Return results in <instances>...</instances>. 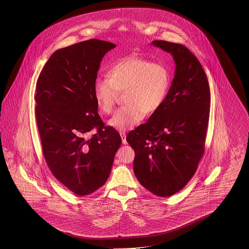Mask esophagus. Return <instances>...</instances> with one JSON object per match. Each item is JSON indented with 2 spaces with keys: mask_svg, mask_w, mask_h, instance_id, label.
Listing matches in <instances>:
<instances>
[{
  "mask_svg": "<svg viewBox=\"0 0 249 249\" xmlns=\"http://www.w3.org/2000/svg\"><path fill=\"white\" fill-rule=\"evenodd\" d=\"M120 136L122 138L123 144H126V135L124 132H120Z\"/></svg>",
  "mask_w": 249,
  "mask_h": 249,
  "instance_id": "obj_1",
  "label": "esophagus"
}]
</instances>
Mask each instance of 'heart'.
<instances>
[{"label":"heart","instance_id":"heart-1","mask_svg":"<svg viewBox=\"0 0 249 249\" xmlns=\"http://www.w3.org/2000/svg\"><path fill=\"white\" fill-rule=\"evenodd\" d=\"M168 69L139 56H128L114 64L107 71V79L98 78L93 85V95L101 110L111 113L118 91H125L126 106L119 108L108 125L117 131L135 126L146 114H152L162 106L169 90Z\"/></svg>","mask_w":249,"mask_h":249}]
</instances>
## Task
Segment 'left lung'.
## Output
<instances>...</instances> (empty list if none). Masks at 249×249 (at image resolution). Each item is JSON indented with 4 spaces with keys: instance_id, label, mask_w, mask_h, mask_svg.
<instances>
[{
    "instance_id": "8db88e82",
    "label": "left lung",
    "mask_w": 249,
    "mask_h": 249,
    "mask_svg": "<svg viewBox=\"0 0 249 249\" xmlns=\"http://www.w3.org/2000/svg\"><path fill=\"white\" fill-rule=\"evenodd\" d=\"M175 60V77L162 106L129 132L135 152L133 171L140 183L159 196H172L191 180L205 150L210 113L207 75L182 44L153 41Z\"/></svg>"
}]
</instances>
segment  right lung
Wrapping results in <instances>:
<instances>
[{"label":"right lung","instance_id":"obj_1","mask_svg":"<svg viewBox=\"0 0 249 249\" xmlns=\"http://www.w3.org/2000/svg\"><path fill=\"white\" fill-rule=\"evenodd\" d=\"M115 47L91 39L59 49L36 83V117L44 159L56 179L78 196L106 182L122 142L102 122L93 95L102 58ZM94 127L97 132L90 137Z\"/></svg>","mask_w":249,"mask_h":249}]
</instances>
